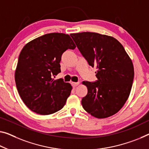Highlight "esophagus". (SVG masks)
I'll return each mask as SVG.
<instances>
[{
  "instance_id": "34e87169",
  "label": "esophagus",
  "mask_w": 149,
  "mask_h": 149,
  "mask_svg": "<svg viewBox=\"0 0 149 149\" xmlns=\"http://www.w3.org/2000/svg\"><path fill=\"white\" fill-rule=\"evenodd\" d=\"M72 86L73 87H76L77 86H78L79 84V82H72Z\"/></svg>"
}]
</instances>
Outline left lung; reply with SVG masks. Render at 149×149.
<instances>
[{
	"mask_svg": "<svg viewBox=\"0 0 149 149\" xmlns=\"http://www.w3.org/2000/svg\"><path fill=\"white\" fill-rule=\"evenodd\" d=\"M89 65L95 67L98 81H83L88 93L82 98L83 109L97 118L114 115L129 97L134 79L131 59L113 36L83 32L70 34Z\"/></svg>",
	"mask_w": 149,
	"mask_h": 149,
	"instance_id": "obj_1",
	"label": "left lung"
}]
</instances>
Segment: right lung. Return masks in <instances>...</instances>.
Masks as SVG:
<instances>
[{
    "label": "right lung",
    "mask_w": 149,
    "mask_h": 149,
    "mask_svg": "<svg viewBox=\"0 0 149 149\" xmlns=\"http://www.w3.org/2000/svg\"><path fill=\"white\" fill-rule=\"evenodd\" d=\"M75 48L69 35L53 33L30 41L22 49L15 82L20 98L32 111L46 115L65 106L71 84L61 79L54 80L52 76L61 72L62 54Z\"/></svg>",
    "instance_id": "right-lung-1"
}]
</instances>
